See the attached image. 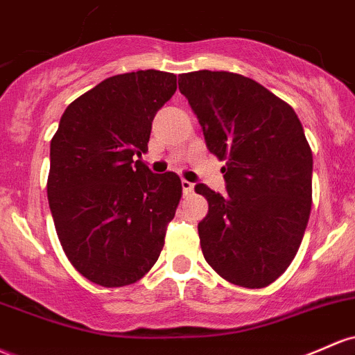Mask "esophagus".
Returning a JSON list of instances; mask_svg holds the SVG:
<instances>
[{
	"mask_svg": "<svg viewBox=\"0 0 355 355\" xmlns=\"http://www.w3.org/2000/svg\"><path fill=\"white\" fill-rule=\"evenodd\" d=\"M182 190H184L185 196H189V193L193 192V184L189 180H182Z\"/></svg>",
	"mask_w": 355,
	"mask_h": 355,
	"instance_id": "34e87169",
	"label": "esophagus"
}]
</instances>
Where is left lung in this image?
Wrapping results in <instances>:
<instances>
[{
	"mask_svg": "<svg viewBox=\"0 0 355 355\" xmlns=\"http://www.w3.org/2000/svg\"><path fill=\"white\" fill-rule=\"evenodd\" d=\"M210 153L225 159V193L197 184L209 212L198 222L204 258L234 285L263 288L297 254L311 210L313 158L293 107L232 72L182 73Z\"/></svg>",
	"mask_w": 355,
	"mask_h": 355,
	"instance_id": "8db88e82",
	"label": "left lung"
}]
</instances>
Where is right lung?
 <instances>
[{"mask_svg":"<svg viewBox=\"0 0 355 355\" xmlns=\"http://www.w3.org/2000/svg\"><path fill=\"white\" fill-rule=\"evenodd\" d=\"M175 91L170 72L119 73L62 114L50 141L46 193L62 248L89 282L131 285L162 252L182 182L173 171L153 173L139 158L151 121Z\"/></svg>","mask_w":355,"mask_h":355,"instance_id":"1","label":"right lung"}]
</instances>
